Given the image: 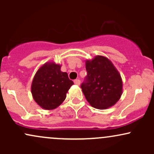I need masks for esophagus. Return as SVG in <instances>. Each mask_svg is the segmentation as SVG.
<instances>
[{"label": "esophagus", "instance_id": "esophagus-1", "mask_svg": "<svg viewBox=\"0 0 154 154\" xmlns=\"http://www.w3.org/2000/svg\"><path fill=\"white\" fill-rule=\"evenodd\" d=\"M74 82H75V84L77 85H80V80H79V79H75V80L74 81Z\"/></svg>", "mask_w": 154, "mask_h": 154}]
</instances>
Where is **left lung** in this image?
I'll return each mask as SVG.
<instances>
[{
	"label": "left lung",
	"instance_id": "1",
	"mask_svg": "<svg viewBox=\"0 0 154 154\" xmlns=\"http://www.w3.org/2000/svg\"><path fill=\"white\" fill-rule=\"evenodd\" d=\"M88 75L81 85L86 100L93 107L106 109L117 103L122 94V79L108 58L96 56L85 61Z\"/></svg>",
	"mask_w": 154,
	"mask_h": 154
}]
</instances>
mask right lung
<instances>
[{
    "instance_id": "right-lung-1",
    "label": "right lung",
    "mask_w": 154,
    "mask_h": 154,
    "mask_svg": "<svg viewBox=\"0 0 154 154\" xmlns=\"http://www.w3.org/2000/svg\"><path fill=\"white\" fill-rule=\"evenodd\" d=\"M61 66L54 61L45 63L38 69L32 82L33 99L45 110H53L59 106L74 85L66 72L61 71Z\"/></svg>"
}]
</instances>
